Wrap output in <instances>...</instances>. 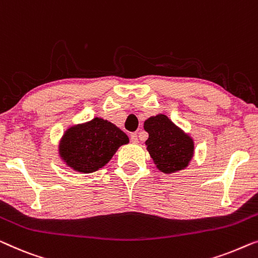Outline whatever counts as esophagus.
<instances>
[{"label": "esophagus", "instance_id": "1", "mask_svg": "<svg viewBox=\"0 0 258 258\" xmlns=\"http://www.w3.org/2000/svg\"><path fill=\"white\" fill-rule=\"evenodd\" d=\"M130 140L134 144H137L138 143V136H137V133H133L132 135H130Z\"/></svg>", "mask_w": 258, "mask_h": 258}]
</instances>
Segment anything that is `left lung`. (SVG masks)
I'll list each match as a JSON object with an SVG mask.
<instances>
[{
	"label": "left lung",
	"instance_id": "1",
	"mask_svg": "<svg viewBox=\"0 0 258 258\" xmlns=\"http://www.w3.org/2000/svg\"><path fill=\"white\" fill-rule=\"evenodd\" d=\"M144 129L149 134L145 144L157 169L173 173L188 165L194 151L193 140L166 115L149 117L144 122Z\"/></svg>",
	"mask_w": 258,
	"mask_h": 258
}]
</instances>
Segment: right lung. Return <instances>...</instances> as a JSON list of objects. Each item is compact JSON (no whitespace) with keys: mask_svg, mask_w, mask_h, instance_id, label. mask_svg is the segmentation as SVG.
<instances>
[{"mask_svg":"<svg viewBox=\"0 0 258 258\" xmlns=\"http://www.w3.org/2000/svg\"><path fill=\"white\" fill-rule=\"evenodd\" d=\"M129 138L113 123L95 117L71 126L59 144L62 160L78 172L92 173L101 169Z\"/></svg>","mask_w":258,"mask_h":258,"instance_id":"add662e5","label":"right lung"}]
</instances>
